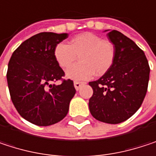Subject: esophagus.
Returning a JSON list of instances; mask_svg holds the SVG:
<instances>
[{
  "mask_svg": "<svg viewBox=\"0 0 156 156\" xmlns=\"http://www.w3.org/2000/svg\"><path fill=\"white\" fill-rule=\"evenodd\" d=\"M83 85H84V83H82V82H78V81L74 82V87H75V88H76L77 90H78Z\"/></svg>",
  "mask_w": 156,
  "mask_h": 156,
  "instance_id": "1",
  "label": "esophagus"
}]
</instances>
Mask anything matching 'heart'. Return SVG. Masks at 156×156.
I'll use <instances>...</instances> for the list:
<instances>
[{
	"mask_svg": "<svg viewBox=\"0 0 156 156\" xmlns=\"http://www.w3.org/2000/svg\"><path fill=\"white\" fill-rule=\"evenodd\" d=\"M54 58L63 69H68L77 58L79 63L67 70V77L74 80H87L94 74L102 76L112 68L115 59L114 44L101 37L84 32L72 38L67 44L58 43L54 48Z\"/></svg>",
	"mask_w": 156,
	"mask_h": 156,
	"instance_id": "obj_1",
	"label": "heart"
}]
</instances>
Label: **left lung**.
I'll list each match as a JSON object with an SVG mask.
<instances>
[{"label": "left lung", "instance_id": "obj_1", "mask_svg": "<svg viewBox=\"0 0 156 156\" xmlns=\"http://www.w3.org/2000/svg\"><path fill=\"white\" fill-rule=\"evenodd\" d=\"M115 48V59L107 73L89 82L93 96L91 115L98 121L119 124L130 118L146 95L150 67L144 51L132 40L117 30L108 33Z\"/></svg>", "mask_w": 156, "mask_h": 156}]
</instances>
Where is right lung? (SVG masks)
I'll list each match as a JSON object with an SVG mask.
<instances>
[{
  "mask_svg": "<svg viewBox=\"0 0 156 156\" xmlns=\"http://www.w3.org/2000/svg\"><path fill=\"white\" fill-rule=\"evenodd\" d=\"M68 34L41 32L26 40L14 50L8 64L7 82L11 99L27 121L47 126L68 114L76 93L73 81L54 58V48ZM60 81L59 85H55Z\"/></svg>",
  "mask_w": 156,
  "mask_h": 156,
  "instance_id": "obj_1",
  "label": "right lung"
}]
</instances>
